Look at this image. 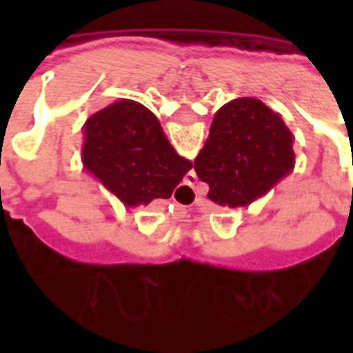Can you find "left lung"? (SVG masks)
Here are the masks:
<instances>
[{"label":"left lung","mask_w":353,"mask_h":353,"mask_svg":"<svg viewBox=\"0 0 353 353\" xmlns=\"http://www.w3.org/2000/svg\"><path fill=\"white\" fill-rule=\"evenodd\" d=\"M295 168L293 134L257 98H236L215 113L194 172L208 199L225 208L252 204Z\"/></svg>","instance_id":"obj_1"}]
</instances>
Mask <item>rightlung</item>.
Wrapping results in <instances>:
<instances>
[{
    "label": "right lung",
    "instance_id": "add662e5",
    "mask_svg": "<svg viewBox=\"0 0 353 353\" xmlns=\"http://www.w3.org/2000/svg\"><path fill=\"white\" fill-rule=\"evenodd\" d=\"M83 161L124 206L170 199L192 168L164 136L159 119L138 101L117 100L85 123Z\"/></svg>",
    "mask_w": 353,
    "mask_h": 353
}]
</instances>
